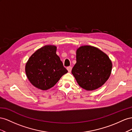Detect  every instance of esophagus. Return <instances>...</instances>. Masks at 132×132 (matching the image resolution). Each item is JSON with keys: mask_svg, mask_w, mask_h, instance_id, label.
<instances>
[{"mask_svg": "<svg viewBox=\"0 0 132 132\" xmlns=\"http://www.w3.org/2000/svg\"><path fill=\"white\" fill-rule=\"evenodd\" d=\"M67 70H68L69 72H71V70H72V67H71V66L67 67Z\"/></svg>", "mask_w": 132, "mask_h": 132, "instance_id": "34e87169", "label": "esophagus"}]
</instances>
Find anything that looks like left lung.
<instances>
[{"mask_svg":"<svg viewBox=\"0 0 132 132\" xmlns=\"http://www.w3.org/2000/svg\"><path fill=\"white\" fill-rule=\"evenodd\" d=\"M112 68L107 55L96 47L85 45L77 48L76 63L71 72L81 87L93 91L108 80Z\"/></svg>","mask_w":132,"mask_h":132,"instance_id":"1","label":"left lung"}]
</instances>
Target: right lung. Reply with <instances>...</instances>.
Segmentation results:
<instances>
[{"label":"right lung","instance_id":"right-lung-1","mask_svg":"<svg viewBox=\"0 0 132 132\" xmlns=\"http://www.w3.org/2000/svg\"><path fill=\"white\" fill-rule=\"evenodd\" d=\"M56 49L54 45L44 46L36 50L26 62V76L35 87L50 89L68 72L56 54Z\"/></svg>","mask_w":132,"mask_h":132}]
</instances>
